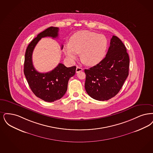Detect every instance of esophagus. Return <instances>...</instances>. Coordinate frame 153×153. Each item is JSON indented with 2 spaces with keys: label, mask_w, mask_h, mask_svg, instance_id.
<instances>
[{
  "label": "esophagus",
  "mask_w": 153,
  "mask_h": 153,
  "mask_svg": "<svg viewBox=\"0 0 153 153\" xmlns=\"http://www.w3.org/2000/svg\"><path fill=\"white\" fill-rule=\"evenodd\" d=\"M82 70H83L82 68H81V67H80L79 66L76 67V73H79L80 71H82Z\"/></svg>",
  "instance_id": "esophagus-1"
}]
</instances>
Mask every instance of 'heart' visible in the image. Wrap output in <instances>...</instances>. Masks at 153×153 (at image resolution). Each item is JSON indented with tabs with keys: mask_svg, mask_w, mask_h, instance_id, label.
Returning <instances> with one entry per match:
<instances>
[{
	"mask_svg": "<svg viewBox=\"0 0 153 153\" xmlns=\"http://www.w3.org/2000/svg\"><path fill=\"white\" fill-rule=\"evenodd\" d=\"M107 45V40L104 35L83 30L74 33L63 50L70 59H75L78 53H80V59L84 64L94 66L104 57Z\"/></svg>",
	"mask_w": 153,
	"mask_h": 153,
	"instance_id": "b5f03b06",
	"label": "heart"
}]
</instances>
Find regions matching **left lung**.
<instances>
[{"label": "left lung", "instance_id": "1", "mask_svg": "<svg viewBox=\"0 0 153 153\" xmlns=\"http://www.w3.org/2000/svg\"><path fill=\"white\" fill-rule=\"evenodd\" d=\"M129 64L126 47L119 38L113 35L106 57L96 66L85 70L87 93L102 101L115 97L128 75Z\"/></svg>", "mask_w": 153, "mask_h": 153}]
</instances>
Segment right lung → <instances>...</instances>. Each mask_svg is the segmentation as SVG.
Returning <instances> with one entry per match:
<instances>
[{
    "mask_svg": "<svg viewBox=\"0 0 153 153\" xmlns=\"http://www.w3.org/2000/svg\"><path fill=\"white\" fill-rule=\"evenodd\" d=\"M59 28L50 27L39 33L27 48L24 63V74L28 85L33 93L41 100L52 102L60 99L66 92L69 79L75 74L76 67H67L59 63L52 71L40 73L34 68L32 60L33 49L42 38H56ZM63 48L62 46L61 49Z\"/></svg>",
    "mask_w": 153,
    "mask_h": 153,
    "instance_id": "1",
    "label": "right lung"
}]
</instances>
